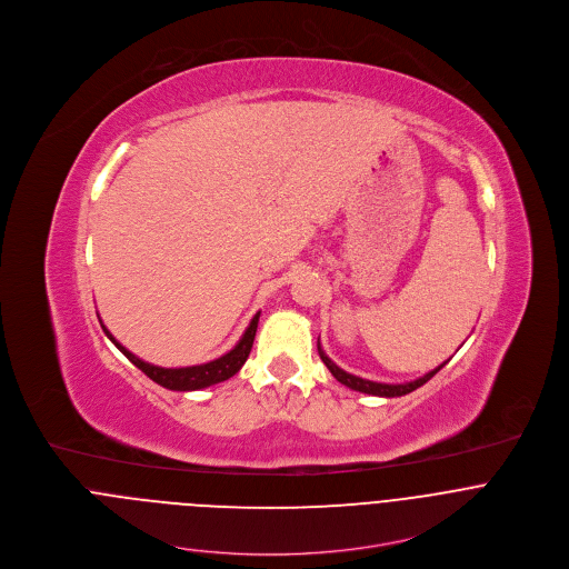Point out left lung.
I'll return each instance as SVG.
<instances>
[{
	"mask_svg": "<svg viewBox=\"0 0 569 569\" xmlns=\"http://www.w3.org/2000/svg\"><path fill=\"white\" fill-rule=\"evenodd\" d=\"M318 352H320V357H322V361L326 363V368L330 370V375L339 381V383H343L346 388H350V390H357V392H363V395H372V397H386V399H395V397H403V395H409V392H413L416 388H420V386H425L445 363H440L438 368H433L431 372H427V375H422L420 379H416V381H409V383H377V381H368V379H361V377H355V375H350V372H346V370H341L335 361H330V357H326L325 350H322V346H320V339H318Z\"/></svg>",
	"mask_w": 569,
	"mask_h": 569,
	"instance_id": "obj_1",
	"label": "left lung"
}]
</instances>
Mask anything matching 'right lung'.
I'll list each match as a JSON object with an SVG mask.
<instances>
[{"label":"right lung","mask_w":569,"mask_h":569,"mask_svg":"<svg viewBox=\"0 0 569 569\" xmlns=\"http://www.w3.org/2000/svg\"><path fill=\"white\" fill-rule=\"evenodd\" d=\"M258 318H260V313H256L251 318V322L247 326L243 337L239 339V343L230 352H226L223 357H219L214 361H208V363H201V366H188V368H160V366L147 363L140 357H136L133 352H129L120 341H116V337L107 330V326L102 325V322H100V326H102L104 335L118 346V350L133 366H138L149 379H153L156 383H160L166 390L188 392V390H203V388H210L214 383L228 381L230 377H234L243 368V363L247 361V357H249V350H251V343H253V337H256Z\"/></svg>","instance_id":"add662e5"}]
</instances>
